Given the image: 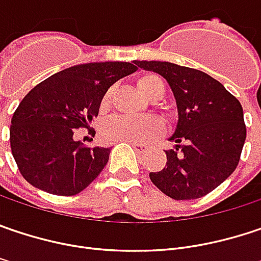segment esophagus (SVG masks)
<instances>
[{
    "mask_svg": "<svg viewBox=\"0 0 261 261\" xmlns=\"http://www.w3.org/2000/svg\"><path fill=\"white\" fill-rule=\"evenodd\" d=\"M137 152H146L147 150V145H143V143H136V142H131L130 143Z\"/></svg>",
    "mask_w": 261,
    "mask_h": 261,
    "instance_id": "obj_1",
    "label": "esophagus"
}]
</instances>
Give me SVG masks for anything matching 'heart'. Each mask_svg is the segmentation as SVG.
Wrapping results in <instances>:
<instances>
[{"label": "heart", "mask_w": 261, "mask_h": 261, "mask_svg": "<svg viewBox=\"0 0 261 261\" xmlns=\"http://www.w3.org/2000/svg\"><path fill=\"white\" fill-rule=\"evenodd\" d=\"M139 90L149 99H155L158 96H164L165 84L156 75H145L137 81ZM111 91L103 99V108L109 105ZM164 130L162 122L155 116H114L108 119L101 125V136L108 142H136V143H147L156 139Z\"/></svg>", "instance_id": "obj_1"}]
</instances>
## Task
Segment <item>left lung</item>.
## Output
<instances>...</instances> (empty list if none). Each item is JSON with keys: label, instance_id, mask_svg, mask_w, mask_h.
Masks as SVG:
<instances>
[{"label": "left lung", "instance_id": "left-lung-1", "mask_svg": "<svg viewBox=\"0 0 261 261\" xmlns=\"http://www.w3.org/2000/svg\"><path fill=\"white\" fill-rule=\"evenodd\" d=\"M134 63L167 80L178 112L170 137L176 147L165 150L161 171L149 173L152 183L177 201L205 196L235 171L241 158L247 128L239 100L205 72L170 62Z\"/></svg>", "mask_w": 261, "mask_h": 261}]
</instances>
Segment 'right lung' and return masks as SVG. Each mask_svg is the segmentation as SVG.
<instances>
[{"mask_svg": "<svg viewBox=\"0 0 261 261\" xmlns=\"http://www.w3.org/2000/svg\"><path fill=\"white\" fill-rule=\"evenodd\" d=\"M136 63L100 62L60 70L34 87L13 114L10 146L20 174L41 191L72 196L99 176L109 147L73 140L99 115L109 87L137 70Z\"/></svg>", "mask_w": 261, "mask_h": 261, "instance_id": "add662e5", "label": "right lung"}]
</instances>
